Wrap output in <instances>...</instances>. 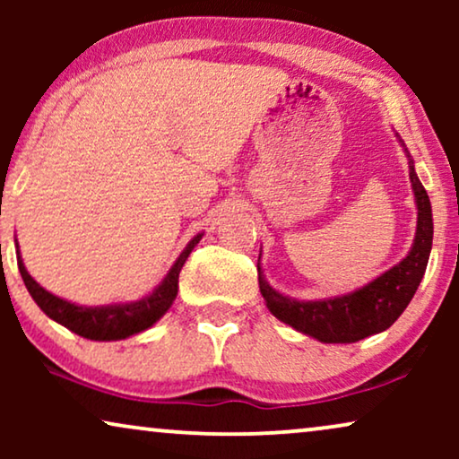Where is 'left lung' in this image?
<instances>
[{
	"instance_id": "left-lung-1",
	"label": "left lung",
	"mask_w": 459,
	"mask_h": 459,
	"mask_svg": "<svg viewBox=\"0 0 459 459\" xmlns=\"http://www.w3.org/2000/svg\"><path fill=\"white\" fill-rule=\"evenodd\" d=\"M397 140L410 165V181L418 211L416 236L405 259L351 292L316 300H299L269 284L261 269L259 255L256 272H259V288L267 309L273 317L292 325L300 334L316 338L319 342H357L385 332L405 311L424 278L432 248V206L424 186L420 184L413 159L407 152L403 140L399 135Z\"/></svg>"
}]
</instances>
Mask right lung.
I'll return each mask as SVG.
<instances>
[{
	"instance_id": "obj_1",
	"label": "right lung",
	"mask_w": 459,
	"mask_h": 459,
	"mask_svg": "<svg viewBox=\"0 0 459 459\" xmlns=\"http://www.w3.org/2000/svg\"><path fill=\"white\" fill-rule=\"evenodd\" d=\"M203 236L204 231H200V234L194 236L186 244V248L181 250V255L175 259L165 278L159 281V286H154L152 292H148L146 297L137 300H125V303L87 307L56 297V294L46 290V288L30 278V273L22 263L21 250H18V272H21L24 286H27V290L33 297L37 307L49 319H54L56 324L65 325V328L87 338V341H123V338H129L152 328L169 311V307L173 305L175 297H178L181 267H184V263L187 261L194 247L203 240Z\"/></svg>"
}]
</instances>
